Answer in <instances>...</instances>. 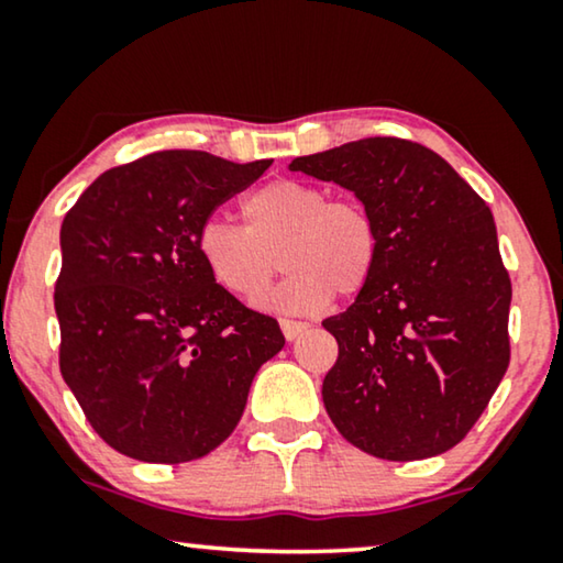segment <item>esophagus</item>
Instances as JSON below:
<instances>
[{
	"instance_id": "1",
	"label": "esophagus",
	"mask_w": 563,
	"mask_h": 563,
	"mask_svg": "<svg viewBox=\"0 0 563 563\" xmlns=\"http://www.w3.org/2000/svg\"><path fill=\"white\" fill-rule=\"evenodd\" d=\"M282 322V330H284V338H287V341H295V338H299L305 333L307 328V322H302V320H289V318H282L279 320Z\"/></svg>"
}]
</instances>
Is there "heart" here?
<instances>
[{"instance_id":"b5f03b06","label":"heart","mask_w":563,"mask_h":563,"mask_svg":"<svg viewBox=\"0 0 563 563\" xmlns=\"http://www.w3.org/2000/svg\"><path fill=\"white\" fill-rule=\"evenodd\" d=\"M241 214L243 228L205 222L197 251L212 282L245 302L264 295L284 266L291 274L264 305L282 312H318L333 295H361L379 264L372 212L356 199H330L314 184L268 181L243 199Z\"/></svg>"}]
</instances>
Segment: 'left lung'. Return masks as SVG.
Segmentation results:
<instances>
[{"instance_id": "obj_1", "label": "left lung", "mask_w": 563, "mask_h": 563, "mask_svg": "<svg viewBox=\"0 0 563 563\" xmlns=\"http://www.w3.org/2000/svg\"><path fill=\"white\" fill-rule=\"evenodd\" d=\"M289 168L351 189L379 230L368 287L322 320L338 341L322 382L338 433L387 461L453 449L510 364L512 284L487 202L405 137H364Z\"/></svg>"}]
</instances>
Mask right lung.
I'll list each match as a JSON object with an SVG mask.
<instances>
[{"instance_id": "1", "label": "right lung", "mask_w": 563, "mask_h": 563, "mask_svg": "<svg viewBox=\"0 0 563 563\" xmlns=\"http://www.w3.org/2000/svg\"><path fill=\"white\" fill-rule=\"evenodd\" d=\"M272 161L158 151L104 172L60 225V374L107 445L148 464L202 459L233 433L279 322L212 282L199 230Z\"/></svg>"}]
</instances>
